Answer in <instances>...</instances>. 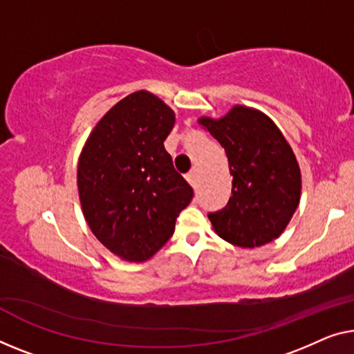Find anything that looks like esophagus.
<instances>
[{
	"instance_id": "obj_1",
	"label": "esophagus",
	"mask_w": 354,
	"mask_h": 354,
	"mask_svg": "<svg viewBox=\"0 0 354 354\" xmlns=\"http://www.w3.org/2000/svg\"><path fill=\"white\" fill-rule=\"evenodd\" d=\"M186 179L189 181V184H191V186L195 187V184H197V181H198V171L194 168V170H191V171L187 173Z\"/></svg>"
}]
</instances>
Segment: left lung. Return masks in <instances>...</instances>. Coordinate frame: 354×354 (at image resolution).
Masks as SVG:
<instances>
[{
  "mask_svg": "<svg viewBox=\"0 0 354 354\" xmlns=\"http://www.w3.org/2000/svg\"><path fill=\"white\" fill-rule=\"evenodd\" d=\"M198 124L225 149L232 197L208 218L221 239L257 248L278 239L300 202L302 176L292 147L275 122L261 111L235 104L219 119Z\"/></svg>",
  "mask_w": 354,
  "mask_h": 354,
  "instance_id": "obj_1",
  "label": "left lung"
}]
</instances>
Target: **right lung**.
<instances>
[{"label":"right lung","mask_w":354,"mask_h":354,"mask_svg":"<svg viewBox=\"0 0 354 354\" xmlns=\"http://www.w3.org/2000/svg\"><path fill=\"white\" fill-rule=\"evenodd\" d=\"M173 125L175 111L165 102L133 92L98 120L79 156L84 218L100 243L124 261L151 259L194 197L163 146Z\"/></svg>","instance_id":"1"}]
</instances>
